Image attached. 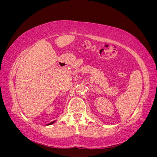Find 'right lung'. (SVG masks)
<instances>
[{"label":"right lung","mask_w":157,"mask_h":157,"mask_svg":"<svg viewBox=\"0 0 157 157\" xmlns=\"http://www.w3.org/2000/svg\"><path fill=\"white\" fill-rule=\"evenodd\" d=\"M55 122H56V121H53V122H52L49 123V124H48V125H51V124H54V123H55Z\"/></svg>","instance_id":"right-lung-1"}]
</instances>
